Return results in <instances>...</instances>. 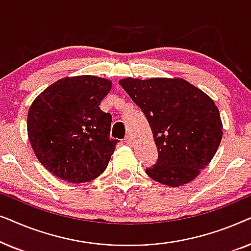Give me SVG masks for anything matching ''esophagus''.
Here are the masks:
<instances>
[{
  "instance_id": "1",
  "label": "esophagus",
  "mask_w": 251,
  "mask_h": 251,
  "mask_svg": "<svg viewBox=\"0 0 251 251\" xmlns=\"http://www.w3.org/2000/svg\"><path fill=\"white\" fill-rule=\"evenodd\" d=\"M125 142L126 144H128V145H133V138L131 136H126L125 138Z\"/></svg>"
}]
</instances>
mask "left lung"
Segmentation results:
<instances>
[{
	"label": "left lung",
	"instance_id": "obj_1",
	"mask_svg": "<svg viewBox=\"0 0 251 251\" xmlns=\"http://www.w3.org/2000/svg\"><path fill=\"white\" fill-rule=\"evenodd\" d=\"M145 114L157 147L146 174L177 187L198 177L217 152L223 123L215 101L183 78L126 77L119 81Z\"/></svg>",
	"mask_w": 251,
	"mask_h": 251
}]
</instances>
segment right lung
I'll return each instance as SVG.
<instances>
[{
    "instance_id": "1",
    "label": "right lung",
    "mask_w": 251,
    "mask_h": 251,
    "mask_svg": "<svg viewBox=\"0 0 251 251\" xmlns=\"http://www.w3.org/2000/svg\"><path fill=\"white\" fill-rule=\"evenodd\" d=\"M111 88V81L92 75L64 77L30 105L28 139L53 176L77 184L105 171L119 142L109 138L111 114L99 108Z\"/></svg>"
}]
</instances>
